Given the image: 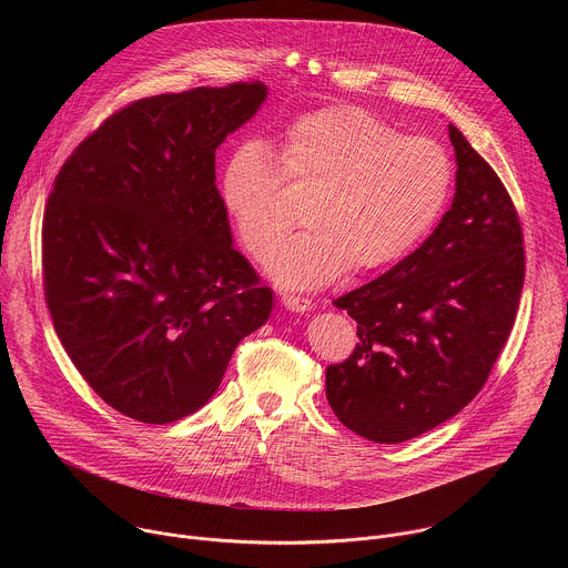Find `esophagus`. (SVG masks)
I'll return each mask as SVG.
<instances>
[{"label": "esophagus", "mask_w": 568, "mask_h": 568, "mask_svg": "<svg viewBox=\"0 0 568 568\" xmlns=\"http://www.w3.org/2000/svg\"><path fill=\"white\" fill-rule=\"evenodd\" d=\"M281 303H283L287 310H292V312H307V310L314 307V303H312L310 298H305V296H294V294H283V296H281Z\"/></svg>", "instance_id": "obj_1"}]
</instances>
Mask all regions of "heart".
Masks as SVG:
<instances>
[{
    "label": "heart",
    "mask_w": 568,
    "mask_h": 568,
    "mask_svg": "<svg viewBox=\"0 0 568 568\" xmlns=\"http://www.w3.org/2000/svg\"><path fill=\"white\" fill-rule=\"evenodd\" d=\"M287 182L312 193L307 231L285 240L265 267L290 290L386 270L409 256L440 220L454 184L447 150L429 136H404L388 121L333 105L292 121L278 156L258 139L229 152L220 195L254 258L265 256L294 222Z\"/></svg>",
    "instance_id": "1"
}]
</instances>
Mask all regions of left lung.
<instances>
[{"mask_svg": "<svg viewBox=\"0 0 568 568\" xmlns=\"http://www.w3.org/2000/svg\"><path fill=\"white\" fill-rule=\"evenodd\" d=\"M452 209L423 245L339 296L359 344L326 368L335 416L373 443H404L478 395L515 326L526 276L517 209L493 166L449 125Z\"/></svg>", "mask_w": 568, "mask_h": 568, "instance_id": "8db88e82", "label": "left lung"}]
</instances>
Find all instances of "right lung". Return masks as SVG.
<instances>
[{
  "instance_id": "1",
  "label": "right lung",
  "mask_w": 568,
  "mask_h": 568,
  "mask_svg": "<svg viewBox=\"0 0 568 568\" xmlns=\"http://www.w3.org/2000/svg\"><path fill=\"white\" fill-rule=\"evenodd\" d=\"M261 80L134 101L62 164L42 222L44 301L69 359L123 416L169 425L217 390L272 290L231 245L215 148Z\"/></svg>"
}]
</instances>
